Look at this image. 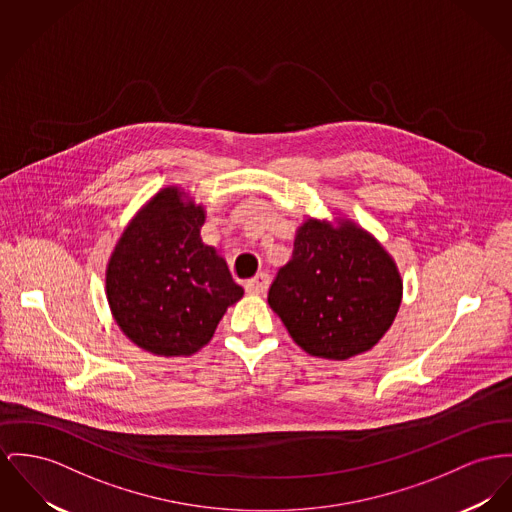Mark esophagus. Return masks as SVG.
<instances>
[{
	"label": "esophagus",
	"mask_w": 512,
	"mask_h": 512,
	"mask_svg": "<svg viewBox=\"0 0 512 512\" xmlns=\"http://www.w3.org/2000/svg\"><path fill=\"white\" fill-rule=\"evenodd\" d=\"M268 285H270V275L268 273H258L256 277L248 279L246 281V291L252 293V295H264L268 291Z\"/></svg>",
	"instance_id": "esophagus-1"
}]
</instances>
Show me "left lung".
<instances>
[{"mask_svg":"<svg viewBox=\"0 0 512 512\" xmlns=\"http://www.w3.org/2000/svg\"><path fill=\"white\" fill-rule=\"evenodd\" d=\"M402 277L378 240L340 219H307L268 303L308 355L345 361L373 349L402 303Z\"/></svg>","mask_w":512,"mask_h":512,"instance_id":"obj_1","label":"left lung"}]
</instances>
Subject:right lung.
I'll list each match as a JSON object with an SVG mask.
<instances>
[{"label": "right lung", "instance_id": "add662e5", "mask_svg": "<svg viewBox=\"0 0 512 512\" xmlns=\"http://www.w3.org/2000/svg\"><path fill=\"white\" fill-rule=\"evenodd\" d=\"M204 221V205L176 186L163 188L132 219L108 260L112 316L153 355L200 351L227 308L244 295L225 258L202 242Z\"/></svg>", "mask_w": 512, "mask_h": 512}]
</instances>
